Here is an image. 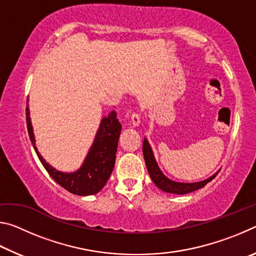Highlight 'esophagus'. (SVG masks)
Segmentation results:
<instances>
[{"label": "esophagus", "mask_w": 256, "mask_h": 256, "mask_svg": "<svg viewBox=\"0 0 256 256\" xmlns=\"http://www.w3.org/2000/svg\"><path fill=\"white\" fill-rule=\"evenodd\" d=\"M131 122L133 126H138L140 124V114L138 112H133L131 115Z\"/></svg>", "instance_id": "obj_1"}]
</instances>
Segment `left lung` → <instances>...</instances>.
I'll return each instance as SVG.
<instances>
[{
	"label": "left lung",
	"instance_id": "left-lung-1",
	"mask_svg": "<svg viewBox=\"0 0 256 256\" xmlns=\"http://www.w3.org/2000/svg\"><path fill=\"white\" fill-rule=\"evenodd\" d=\"M142 149H144V162L146 164V168H148L151 180H154V183L157 185L160 190H164V192L175 194H188L193 192V190L202 188L203 186H206L209 182L214 180L216 175V174L214 176H211L210 178H208L206 180L198 182V183H177V182L167 178V177L162 174V170H159L158 164L156 162L152 150H151V146L148 144V141H146V138H144Z\"/></svg>",
	"mask_w": 256,
	"mask_h": 256
}]
</instances>
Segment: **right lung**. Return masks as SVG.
<instances>
[{"instance_id": "1", "label": "right lung", "mask_w": 256, "mask_h": 256, "mask_svg": "<svg viewBox=\"0 0 256 256\" xmlns=\"http://www.w3.org/2000/svg\"><path fill=\"white\" fill-rule=\"evenodd\" d=\"M26 116H27L26 120H27L29 138L34 149L42 166L45 167L47 172L56 183L76 196H92V194L98 193L105 186L112 174V168H114L118 138L120 128H122V125L120 124L118 115L114 110L107 118L102 120L94 144L90 148L84 164L79 170L70 172V174L54 170L42 159L34 146V138L32 123H30L28 107H26Z\"/></svg>"}]
</instances>
